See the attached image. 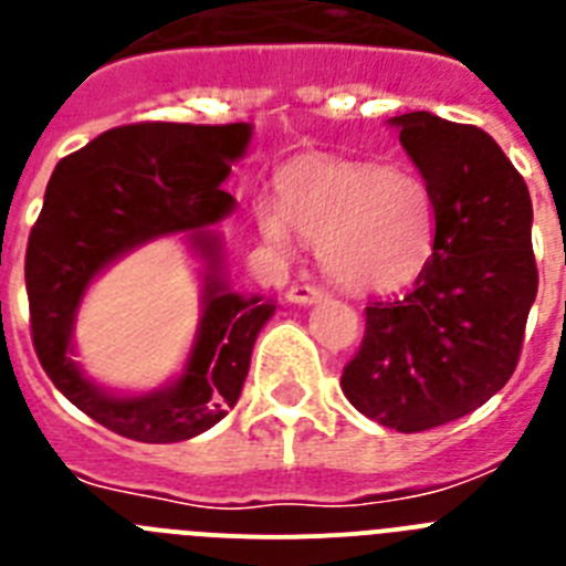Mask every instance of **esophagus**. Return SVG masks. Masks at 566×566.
I'll list each match as a JSON object with an SVG mask.
<instances>
[{
  "mask_svg": "<svg viewBox=\"0 0 566 566\" xmlns=\"http://www.w3.org/2000/svg\"><path fill=\"white\" fill-rule=\"evenodd\" d=\"M286 297L294 306H312V303H319V300H323V292H319L317 286H292L286 292Z\"/></svg>",
  "mask_w": 566,
  "mask_h": 566,
  "instance_id": "34e87169",
  "label": "esophagus"
}]
</instances>
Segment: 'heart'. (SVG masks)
I'll return each instance as SVG.
<instances>
[{
    "mask_svg": "<svg viewBox=\"0 0 566 566\" xmlns=\"http://www.w3.org/2000/svg\"><path fill=\"white\" fill-rule=\"evenodd\" d=\"M260 234L289 249L292 229L348 292H394L431 258L433 201L424 184L379 164L312 158L280 175V201L258 203Z\"/></svg>",
    "mask_w": 566,
    "mask_h": 566,
    "instance_id": "b5f03b06",
    "label": "heart"
}]
</instances>
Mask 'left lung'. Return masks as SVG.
<instances>
[{
    "label": "left lung",
    "instance_id": "obj_1",
    "mask_svg": "<svg viewBox=\"0 0 566 566\" xmlns=\"http://www.w3.org/2000/svg\"><path fill=\"white\" fill-rule=\"evenodd\" d=\"M433 201V252L405 297L365 306L343 394L374 422L417 433L476 411L516 371L538 292L527 184L484 129L388 118Z\"/></svg>",
    "mask_w": 566,
    "mask_h": 566
}]
</instances>
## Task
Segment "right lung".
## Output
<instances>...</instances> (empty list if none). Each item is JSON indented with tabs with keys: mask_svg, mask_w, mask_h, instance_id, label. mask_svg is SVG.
Wrapping results in <instances>:
<instances>
[{
	"mask_svg": "<svg viewBox=\"0 0 566 566\" xmlns=\"http://www.w3.org/2000/svg\"><path fill=\"white\" fill-rule=\"evenodd\" d=\"M252 124H127L56 164L30 232L24 283L39 363L98 424L135 442H184L234 408L260 328L277 303L234 292L214 223L234 212L223 181L247 155ZM184 233L199 260L202 317L185 368L153 392L104 389L75 359L72 328L88 283L149 239Z\"/></svg>",
	"mask_w": 566,
	"mask_h": 566,
	"instance_id": "add662e5",
	"label": "right lung"
}]
</instances>
